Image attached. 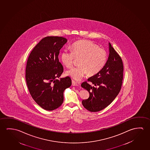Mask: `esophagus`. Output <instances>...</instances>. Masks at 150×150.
<instances>
[{"label": "esophagus", "instance_id": "34e87169", "mask_svg": "<svg viewBox=\"0 0 150 150\" xmlns=\"http://www.w3.org/2000/svg\"><path fill=\"white\" fill-rule=\"evenodd\" d=\"M71 84H72V86H79V84L77 83L74 81H72Z\"/></svg>", "mask_w": 150, "mask_h": 150}]
</instances>
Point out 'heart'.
<instances>
[{
    "mask_svg": "<svg viewBox=\"0 0 150 150\" xmlns=\"http://www.w3.org/2000/svg\"><path fill=\"white\" fill-rule=\"evenodd\" d=\"M71 50L65 49L61 54L63 63L67 67L74 65L75 60L79 59V66L67 70L68 76L80 81L88 73L94 75L101 71L106 63L107 53L97 45L88 40H81L71 45Z\"/></svg>",
    "mask_w": 150,
    "mask_h": 150,
    "instance_id": "heart-1",
    "label": "heart"
}]
</instances>
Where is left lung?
<instances>
[{
    "label": "left lung",
    "mask_w": 150,
    "mask_h": 150,
    "mask_svg": "<svg viewBox=\"0 0 150 150\" xmlns=\"http://www.w3.org/2000/svg\"><path fill=\"white\" fill-rule=\"evenodd\" d=\"M109 51L108 60L101 71L81 85L89 93V97L83 100L82 104L90 112H98L109 105L122 88L124 71L122 60L110 43Z\"/></svg>",
    "instance_id": "obj_1"
}]
</instances>
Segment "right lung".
Returning <instances> with one entry per match:
<instances>
[{"label": "right lung", "mask_w": 150, "mask_h": 150, "mask_svg": "<svg viewBox=\"0 0 150 150\" xmlns=\"http://www.w3.org/2000/svg\"><path fill=\"white\" fill-rule=\"evenodd\" d=\"M67 42L64 37H45L28 58L25 71L28 89L35 101L45 110L52 111L61 106L64 91L71 85L69 76L58 79L63 71L58 55Z\"/></svg>", "instance_id": "1"}]
</instances>
